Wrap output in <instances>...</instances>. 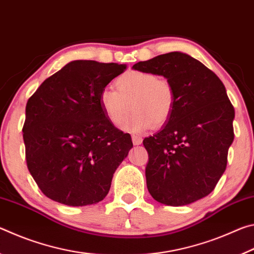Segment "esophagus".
<instances>
[{
  "instance_id": "1",
  "label": "esophagus",
  "mask_w": 254,
  "mask_h": 254,
  "mask_svg": "<svg viewBox=\"0 0 254 254\" xmlns=\"http://www.w3.org/2000/svg\"><path fill=\"white\" fill-rule=\"evenodd\" d=\"M132 142H133V144H134V145H139V144L142 143V137L139 136V135L133 134L132 135Z\"/></svg>"
}]
</instances>
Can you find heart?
Segmentation results:
<instances>
[{
  "label": "heart",
  "instance_id": "obj_1",
  "mask_svg": "<svg viewBox=\"0 0 254 254\" xmlns=\"http://www.w3.org/2000/svg\"><path fill=\"white\" fill-rule=\"evenodd\" d=\"M115 87H106L100 94V103L109 121L121 126L130 106L133 114L124 124L132 132H142L161 127L170 119L175 109V89L170 81L153 72L128 70L115 79Z\"/></svg>",
  "mask_w": 254,
  "mask_h": 254
}]
</instances>
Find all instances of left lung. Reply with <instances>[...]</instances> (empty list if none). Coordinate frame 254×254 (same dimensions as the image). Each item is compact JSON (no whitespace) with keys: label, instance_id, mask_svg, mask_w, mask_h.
Segmentation results:
<instances>
[{"label":"left lung","instance_id":"left-lung-1","mask_svg":"<svg viewBox=\"0 0 254 254\" xmlns=\"http://www.w3.org/2000/svg\"><path fill=\"white\" fill-rule=\"evenodd\" d=\"M132 68L161 75L175 89L173 115L160 131L143 140L150 195L170 206L207 196L224 174L234 140L235 112L225 86L198 60L178 51Z\"/></svg>","mask_w":254,"mask_h":254}]
</instances>
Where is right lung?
Wrapping results in <instances>:
<instances>
[{"instance_id": "right-lung-1", "label": "right lung", "mask_w": 254, "mask_h": 254, "mask_svg": "<svg viewBox=\"0 0 254 254\" xmlns=\"http://www.w3.org/2000/svg\"><path fill=\"white\" fill-rule=\"evenodd\" d=\"M126 65L75 60L42 83L25 106L23 141L40 190L68 206L105 198L120 163L133 147L103 111L100 94Z\"/></svg>"}]
</instances>
